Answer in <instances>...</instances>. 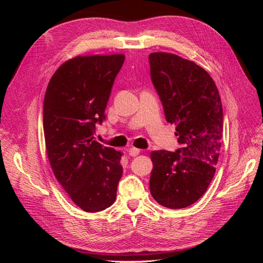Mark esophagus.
Instances as JSON below:
<instances>
[{
    "label": "esophagus",
    "instance_id": "34e87169",
    "mask_svg": "<svg viewBox=\"0 0 263 263\" xmlns=\"http://www.w3.org/2000/svg\"><path fill=\"white\" fill-rule=\"evenodd\" d=\"M128 154H129V156H132V157H136V156H138V155L140 154V150L137 149V148L133 147V148H130V149L128 150Z\"/></svg>",
    "mask_w": 263,
    "mask_h": 263
}]
</instances>
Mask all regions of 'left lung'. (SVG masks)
Masks as SVG:
<instances>
[{
    "mask_svg": "<svg viewBox=\"0 0 263 263\" xmlns=\"http://www.w3.org/2000/svg\"><path fill=\"white\" fill-rule=\"evenodd\" d=\"M150 76L166 122L181 148L150 154V193L164 208L184 209L208 190L222 136V106L211 76L193 61L168 52L149 54Z\"/></svg>",
    "mask_w": 263,
    "mask_h": 263,
    "instance_id": "obj_1",
    "label": "left lung"
}]
</instances>
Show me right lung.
Segmentation results:
<instances>
[{"mask_svg": "<svg viewBox=\"0 0 263 263\" xmlns=\"http://www.w3.org/2000/svg\"><path fill=\"white\" fill-rule=\"evenodd\" d=\"M124 54L78 55L53 73L44 100L47 155L55 179L84 212H101L115 202L122 178V154L93 140L105 119L113 83Z\"/></svg>", "mask_w": 263, "mask_h": 263, "instance_id": "obj_1", "label": "right lung"}]
</instances>
